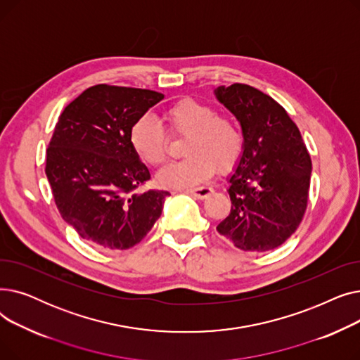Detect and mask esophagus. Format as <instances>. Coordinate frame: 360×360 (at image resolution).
Instances as JSON below:
<instances>
[{
	"instance_id": "obj_1",
	"label": "esophagus",
	"mask_w": 360,
	"mask_h": 360,
	"mask_svg": "<svg viewBox=\"0 0 360 360\" xmlns=\"http://www.w3.org/2000/svg\"><path fill=\"white\" fill-rule=\"evenodd\" d=\"M185 193H188V194L195 197V198L202 200V198L209 197L213 193V190H212L210 186H198V188H190V190H186Z\"/></svg>"
}]
</instances>
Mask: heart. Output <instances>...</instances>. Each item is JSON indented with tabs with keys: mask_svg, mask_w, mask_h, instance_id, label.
<instances>
[{
	"mask_svg": "<svg viewBox=\"0 0 360 360\" xmlns=\"http://www.w3.org/2000/svg\"><path fill=\"white\" fill-rule=\"evenodd\" d=\"M169 136L185 137L178 163L165 166L158 179L165 186H191L205 181L217 167L226 172L236 166L243 151V134L238 122L216 108L195 99H181L162 113ZM129 146L148 166H159L166 159L167 137L159 122L141 115L129 127Z\"/></svg>",
	"mask_w": 360,
	"mask_h": 360,
	"instance_id": "obj_1",
	"label": "heart"
}]
</instances>
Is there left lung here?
Here are the masks:
<instances>
[{
    "mask_svg": "<svg viewBox=\"0 0 360 360\" xmlns=\"http://www.w3.org/2000/svg\"><path fill=\"white\" fill-rule=\"evenodd\" d=\"M238 118L243 153L229 178L231 213L217 232L242 251L264 252L286 242L304 219L312 163L300 131L269 94L235 83L216 90Z\"/></svg>",
    "mask_w": 360,
    "mask_h": 360,
    "instance_id": "8db88e82",
    "label": "left lung"
}]
</instances>
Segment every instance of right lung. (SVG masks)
Segmentation results:
<instances>
[{
    "instance_id": "right-lung-1",
    "label": "right lung",
    "mask_w": 360,
    "mask_h": 360,
    "mask_svg": "<svg viewBox=\"0 0 360 360\" xmlns=\"http://www.w3.org/2000/svg\"><path fill=\"white\" fill-rule=\"evenodd\" d=\"M165 96L96 84L60 115L46 150L45 174L61 217L101 250H128L160 217L169 191L136 193L150 172L132 151L131 124Z\"/></svg>"
}]
</instances>
